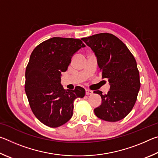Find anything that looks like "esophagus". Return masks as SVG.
Wrapping results in <instances>:
<instances>
[{
	"instance_id": "esophagus-1",
	"label": "esophagus",
	"mask_w": 158,
	"mask_h": 158,
	"mask_svg": "<svg viewBox=\"0 0 158 158\" xmlns=\"http://www.w3.org/2000/svg\"><path fill=\"white\" fill-rule=\"evenodd\" d=\"M93 93V92L92 90H90L89 89H85V95H92Z\"/></svg>"
}]
</instances>
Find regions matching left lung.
<instances>
[{"label":"left lung","mask_w":158,"mask_h":158,"mask_svg":"<svg viewBox=\"0 0 158 158\" xmlns=\"http://www.w3.org/2000/svg\"><path fill=\"white\" fill-rule=\"evenodd\" d=\"M81 40L95 53L102 78L107 79L110 85L107 94L94 91L102 98L95 114L104 121H118L132 110L140 89L135 58L126 45L112 34L99 33Z\"/></svg>","instance_id":"8db88e82"}]
</instances>
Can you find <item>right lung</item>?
<instances>
[{
  "label": "right lung",
  "mask_w": 158,
  "mask_h": 158,
  "mask_svg": "<svg viewBox=\"0 0 158 158\" xmlns=\"http://www.w3.org/2000/svg\"><path fill=\"white\" fill-rule=\"evenodd\" d=\"M81 40L52 37L35 48L26 69L25 91L35 116L42 123L58 127L73 114L74 101L85 95L77 86L65 90L61 85V73L65 72L71 58L85 47Z\"/></svg>",
  "instance_id": "obj_1"
}]
</instances>
